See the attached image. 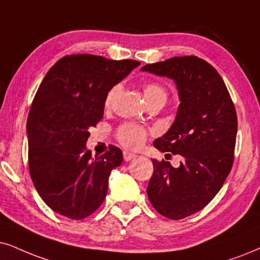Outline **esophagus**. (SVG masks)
Masks as SVG:
<instances>
[{
  "label": "esophagus",
  "mask_w": 260,
  "mask_h": 260,
  "mask_svg": "<svg viewBox=\"0 0 260 260\" xmlns=\"http://www.w3.org/2000/svg\"><path fill=\"white\" fill-rule=\"evenodd\" d=\"M137 157V154H134V153H131V152H128V151H123V159L126 160H131L132 158H136Z\"/></svg>",
  "instance_id": "esophagus-1"
}]
</instances>
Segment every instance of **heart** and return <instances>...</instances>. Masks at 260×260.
I'll return each mask as SVG.
<instances>
[{
	"instance_id": "obj_1",
	"label": "heart",
	"mask_w": 260,
	"mask_h": 260,
	"mask_svg": "<svg viewBox=\"0 0 260 260\" xmlns=\"http://www.w3.org/2000/svg\"><path fill=\"white\" fill-rule=\"evenodd\" d=\"M120 91V85H115L107 92L104 98V106L106 108L111 107L116 94ZM144 96L149 103L157 100H167V90L162 85L157 83H146L143 85ZM147 138V131L140 124L127 122L120 126L116 131V140L128 150H138L144 145Z\"/></svg>"
}]
</instances>
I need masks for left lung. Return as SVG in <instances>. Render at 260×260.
Segmentation results:
<instances>
[{
  "mask_svg": "<svg viewBox=\"0 0 260 260\" xmlns=\"http://www.w3.org/2000/svg\"><path fill=\"white\" fill-rule=\"evenodd\" d=\"M141 71L173 79L180 103L173 126L153 145L180 154L182 162L153 159L147 197L156 211L182 219L205 208L231 173L238 132V116L218 72L197 56L173 57L146 64Z\"/></svg>",
  "mask_w": 260,
  "mask_h": 260,
  "instance_id": "8db88e82",
  "label": "left lung"
}]
</instances>
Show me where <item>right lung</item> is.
<instances>
[{"mask_svg": "<svg viewBox=\"0 0 260 260\" xmlns=\"http://www.w3.org/2000/svg\"><path fill=\"white\" fill-rule=\"evenodd\" d=\"M139 64L73 54L60 58L43 79L26 124L28 170L52 211L83 219L106 199L108 179L122 163V151L110 145L92 158L85 144L90 128L103 117L107 92Z\"/></svg>", "mask_w": 260, "mask_h": 260, "instance_id": "add662e5", "label": "right lung"}]
</instances>
